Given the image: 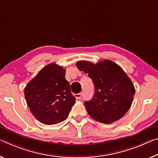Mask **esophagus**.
<instances>
[{"mask_svg":"<svg viewBox=\"0 0 158 158\" xmlns=\"http://www.w3.org/2000/svg\"><path fill=\"white\" fill-rule=\"evenodd\" d=\"M75 97H76L77 99L81 98V97H82V93H79V94H75Z\"/></svg>","mask_w":158,"mask_h":158,"instance_id":"1","label":"esophagus"}]
</instances>
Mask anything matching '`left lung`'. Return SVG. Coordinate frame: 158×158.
<instances>
[{"instance_id": "left-lung-1", "label": "left lung", "mask_w": 158, "mask_h": 158, "mask_svg": "<svg viewBox=\"0 0 158 158\" xmlns=\"http://www.w3.org/2000/svg\"><path fill=\"white\" fill-rule=\"evenodd\" d=\"M76 65L89 74L94 85L92 99L84 102L91 118L104 124L121 119L131 107L135 94L134 86L124 70L109 60L96 64L81 60Z\"/></svg>"}]
</instances>
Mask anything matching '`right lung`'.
I'll use <instances>...</instances> for the list:
<instances>
[{"label": "right lung", "instance_id": "add662e5", "mask_svg": "<svg viewBox=\"0 0 158 158\" xmlns=\"http://www.w3.org/2000/svg\"><path fill=\"white\" fill-rule=\"evenodd\" d=\"M65 69L51 63L45 66L24 89L27 106L34 116L46 125L65 120L76 98L65 79Z\"/></svg>", "mask_w": 158, "mask_h": 158}]
</instances>
